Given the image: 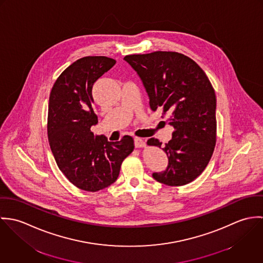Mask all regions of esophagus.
Returning a JSON list of instances; mask_svg holds the SVG:
<instances>
[{
    "mask_svg": "<svg viewBox=\"0 0 263 263\" xmlns=\"http://www.w3.org/2000/svg\"><path fill=\"white\" fill-rule=\"evenodd\" d=\"M135 146L136 148H143L146 146V142L141 138H135Z\"/></svg>",
    "mask_w": 263,
    "mask_h": 263,
    "instance_id": "1",
    "label": "esophagus"
}]
</instances>
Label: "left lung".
Wrapping results in <instances>:
<instances>
[{
	"label": "left lung",
	"mask_w": 263,
	"mask_h": 263,
	"mask_svg": "<svg viewBox=\"0 0 263 263\" xmlns=\"http://www.w3.org/2000/svg\"><path fill=\"white\" fill-rule=\"evenodd\" d=\"M141 78L153 111L169 114L174 127L163 151L168 166L153 173L160 183L181 186L197 178L208 166L217 141L216 94L202 69L190 58L175 51H154L124 57ZM149 146L161 148L158 139Z\"/></svg>",
	"instance_id": "1"
}]
</instances>
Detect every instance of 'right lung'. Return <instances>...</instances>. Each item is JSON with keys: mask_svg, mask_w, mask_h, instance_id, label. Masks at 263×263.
<instances>
[{"mask_svg": "<svg viewBox=\"0 0 263 263\" xmlns=\"http://www.w3.org/2000/svg\"><path fill=\"white\" fill-rule=\"evenodd\" d=\"M107 57H85L57 79L48 103L47 136L54 160L76 187L95 192L116 181L122 161L134 151V139L108 142L94 136L97 124L93 84L115 65Z\"/></svg>", "mask_w": 263, "mask_h": 263, "instance_id": "add662e5", "label": "right lung"}]
</instances>
